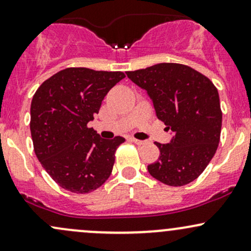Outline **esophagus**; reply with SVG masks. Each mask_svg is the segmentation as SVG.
Returning <instances> with one entry per match:
<instances>
[{
	"instance_id": "esophagus-1",
	"label": "esophagus",
	"mask_w": 251,
	"mask_h": 251,
	"mask_svg": "<svg viewBox=\"0 0 251 251\" xmlns=\"http://www.w3.org/2000/svg\"><path fill=\"white\" fill-rule=\"evenodd\" d=\"M130 141H131V142H134V144H136V145H144V144H145V141H141V140L134 139V137H131Z\"/></svg>"
}]
</instances>
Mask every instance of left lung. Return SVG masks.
<instances>
[{"label":"left lung","mask_w":251,"mask_h":251,"mask_svg":"<svg viewBox=\"0 0 251 251\" xmlns=\"http://www.w3.org/2000/svg\"><path fill=\"white\" fill-rule=\"evenodd\" d=\"M126 75L147 91L158 120L175 134L170 144L155 142L160 157L147 166L148 172L171 187L189 184L204 171L220 141L223 112L217 87L179 63H158Z\"/></svg>","instance_id":"1"}]
</instances>
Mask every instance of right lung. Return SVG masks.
Here are the masks:
<instances>
[{
	"label": "right lung",
	"mask_w": 251,
	"mask_h": 251,
	"mask_svg": "<svg viewBox=\"0 0 251 251\" xmlns=\"http://www.w3.org/2000/svg\"><path fill=\"white\" fill-rule=\"evenodd\" d=\"M123 77V72L72 67L45 80L34 93L29 122L34 153L63 189L91 193L111 175L116 150L126 139L104 140L87 125Z\"/></svg>",
	"instance_id": "1"
}]
</instances>
